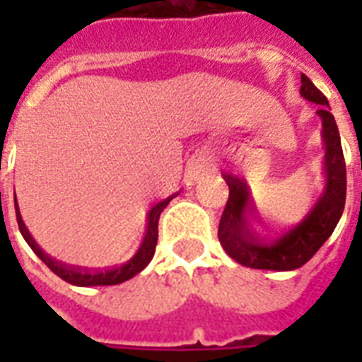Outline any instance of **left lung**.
Segmentation results:
<instances>
[{
	"label": "left lung",
	"mask_w": 362,
	"mask_h": 362,
	"mask_svg": "<svg viewBox=\"0 0 362 362\" xmlns=\"http://www.w3.org/2000/svg\"><path fill=\"white\" fill-rule=\"evenodd\" d=\"M300 95L312 103L321 105L317 116L323 124L321 135L325 142V186L314 206L297 226L276 238H257L253 237L247 227L252 195L242 184L227 176L229 199L221 214L218 238L223 250L237 263L250 269H300L325 244L342 218L346 204V163L338 125L331 115L327 98L306 75H300Z\"/></svg>",
	"instance_id": "8db88e82"
}]
</instances>
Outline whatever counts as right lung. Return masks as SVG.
Returning a JSON list of instances; mask_svg holds the SVG:
<instances>
[{
  "label": "right lung",
  "mask_w": 362,
  "mask_h": 362,
  "mask_svg": "<svg viewBox=\"0 0 362 362\" xmlns=\"http://www.w3.org/2000/svg\"><path fill=\"white\" fill-rule=\"evenodd\" d=\"M178 193L170 195V197L163 199L161 203L153 204L150 212L146 216V233H144V238H142L141 246L135 252V255L125 261L120 267H112V269L105 270H88V269H76V267H69V264H64L56 261V259L48 257L47 253L42 252L39 244L33 240V237L30 235V231L25 229L24 221H22V216H20L18 204H16V199H14V206H16V221H18V229L22 233L24 240L30 244V247L37 253V257L41 259L42 263L47 264L48 269L52 270L54 274H58L62 280H65L71 286H81V287H92V286H116V284H122V281L129 280L135 274H139L144 267H146L153 257V252H156V244H158V221L159 216L163 212V209L167 204L176 197Z\"/></svg>",
  "instance_id": "right-lung-1"
}]
</instances>
